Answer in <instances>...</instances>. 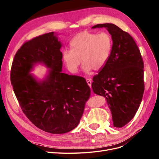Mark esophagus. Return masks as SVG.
<instances>
[{"label": "esophagus", "instance_id": "obj_1", "mask_svg": "<svg viewBox=\"0 0 159 159\" xmlns=\"http://www.w3.org/2000/svg\"><path fill=\"white\" fill-rule=\"evenodd\" d=\"M86 81H87L88 85L89 86V87H91V83H92V81H91V80L90 79H87V80H86Z\"/></svg>", "mask_w": 159, "mask_h": 159}]
</instances>
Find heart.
I'll use <instances>...</instances> for the list:
<instances>
[{
	"instance_id": "1",
	"label": "heart",
	"mask_w": 159,
	"mask_h": 159,
	"mask_svg": "<svg viewBox=\"0 0 159 159\" xmlns=\"http://www.w3.org/2000/svg\"><path fill=\"white\" fill-rule=\"evenodd\" d=\"M71 50L63 52L62 60L71 73H75L82 60L83 70L102 69L108 61L113 48V38L107 32L99 34L84 30L77 34L70 41Z\"/></svg>"
}]
</instances>
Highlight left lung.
<instances>
[{
  "instance_id": "1",
  "label": "left lung",
  "mask_w": 159,
  "mask_h": 159,
  "mask_svg": "<svg viewBox=\"0 0 159 159\" xmlns=\"http://www.w3.org/2000/svg\"><path fill=\"white\" fill-rule=\"evenodd\" d=\"M113 38V48L107 64L93 78V91L106 98L115 127L127 125L135 115L145 90L144 63L135 41L113 24H99Z\"/></svg>"
}]
</instances>
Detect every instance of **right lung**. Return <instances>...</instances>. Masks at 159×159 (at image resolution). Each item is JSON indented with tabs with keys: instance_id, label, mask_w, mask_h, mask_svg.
Wrapping results in <instances>:
<instances>
[{
	"instance_id": "obj_1",
	"label": "right lung",
	"mask_w": 159,
	"mask_h": 159,
	"mask_svg": "<svg viewBox=\"0 0 159 159\" xmlns=\"http://www.w3.org/2000/svg\"><path fill=\"white\" fill-rule=\"evenodd\" d=\"M61 47L53 32L34 38L17 51L11 71L23 113L36 127L53 134L69 132L78 126L91 95L85 78L61 72ZM37 63L51 69L44 80L30 74Z\"/></svg>"
}]
</instances>
